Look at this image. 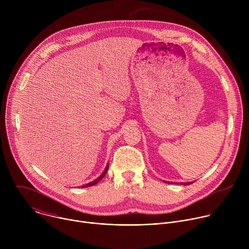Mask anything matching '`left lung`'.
<instances>
[{"mask_svg": "<svg viewBox=\"0 0 249 249\" xmlns=\"http://www.w3.org/2000/svg\"><path fill=\"white\" fill-rule=\"evenodd\" d=\"M192 182H185V183H181V184H184V185H189V184H191Z\"/></svg>", "mask_w": 249, "mask_h": 249, "instance_id": "obj_1", "label": "left lung"}]
</instances>
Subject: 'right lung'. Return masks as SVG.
Wrapping results in <instances>:
<instances>
[{
  "instance_id": "obj_1",
  "label": "right lung",
  "mask_w": 249,
  "mask_h": 249,
  "mask_svg": "<svg viewBox=\"0 0 249 249\" xmlns=\"http://www.w3.org/2000/svg\"><path fill=\"white\" fill-rule=\"evenodd\" d=\"M107 169H108V164H107V166H106V168L104 169V171L102 172V174L98 177V178H96L95 180H93L92 182H89V183H88V184H86V185H83L82 187H88V186H92V185H94V184H96L99 180H101L102 179V177H104V175H105V173H106V171H107Z\"/></svg>"
}]
</instances>
